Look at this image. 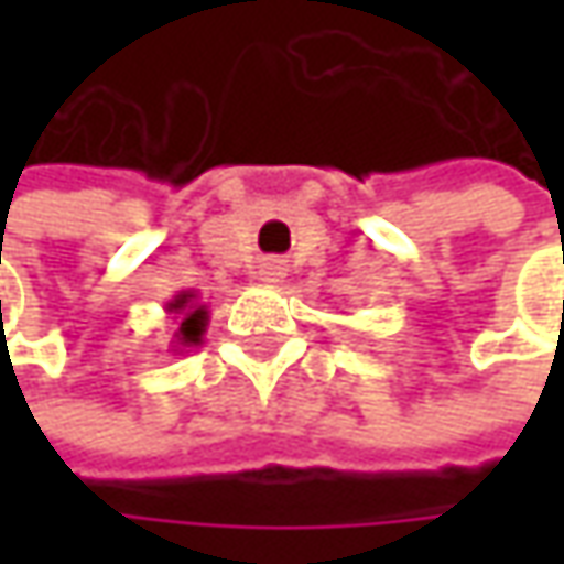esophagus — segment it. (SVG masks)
I'll return each mask as SVG.
<instances>
[{"label":"esophagus","mask_w":564,"mask_h":564,"mask_svg":"<svg viewBox=\"0 0 564 564\" xmlns=\"http://www.w3.org/2000/svg\"><path fill=\"white\" fill-rule=\"evenodd\" d=\"M285 275V263L282 260H263L260 263V279L263 282H279Z\"/></svg>","instance_id":"obj_1"}]
</instances>
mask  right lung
Returning <instances> with one entry per match:
<instances>
[{"label": "right lung", "mask_w": 564, "mask_h": 564, "mask_svg": "<svg viewBox=\"0 0 564 564\" xmlns=\"http://www.w3.org/2000/svg\"><path fill=\"white\" fill-rule=\"evenodd\" d=\"M165 314H172L175 319V333H172V351L185 355L191 348H197L206 336V323H209V311L206 304H200L197 292H178L169 304Z\"/></svg>", "instance_id": "add662e5"}]
</instances>
